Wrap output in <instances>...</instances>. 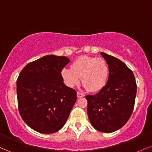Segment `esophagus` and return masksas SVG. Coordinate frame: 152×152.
<instances>
[{
  "instance_id": "1",
  "label": "esophagus",
  "mask_w": 152,
  "mask_h": 152,
  "mask_svg": "<svg viewBox=\"0 0 152 152\" xmlns=\"http://www.w3.org/2000/svg\"><path fill=\"white\" fill-rule=\"evenodd\" d=\"M83 96H84V95H83V94L79 93V92H77V97H78V98H83Z\"/></svg>"
}]
</instances>
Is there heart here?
<instances>
[{"label":"heart","mask_w":152,"mask_h":152,"mask_svg":"<svg viewBox=\"0 0 152 152\" xmlns=\"http://www.w3.org/2000/svg\"><path fill=\"white\" fill-rule=\"evenodd\" d=\"M64 83L69 88L81 82L91 93L101 91L107 85L109 78V66L102 58L82 56L75 59L71 69H64L61 72Z\"/></svg>","instance_id":"b5f03b06"}]
</instances>
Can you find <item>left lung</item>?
<instances>
[{"label": "left lung", "mask_w": 152, "mask_h": 152, "mask_svg": "<svg viewBox=\"0 0 152 152\" xmlns=\"http://www.w3.org/2000/svg\"><path fill=\"white\" fill-rule=\"evenodd\" d=\"M109 66V78L104 89L87 95V113L94 129L111 133L121 129L133 111L137 83L133 72L119 59L101 52Z\"/></svg>", "instance_id": "left-lung-1"}]
</instances>
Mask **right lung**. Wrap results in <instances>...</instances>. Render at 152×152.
Segmentation results:
<instances>
[{"label":"right lung","mask_w":152,"mask_h":152,"mask_svg":"<svg viewBox=\"0 0 152 152\" xmlns=\"http://www.w3.org/2000/svg\"><path fill=\"white\" fill-rule=\"evenodd\" d=\"M70 62L66 56H45L23 69L17 79L20 116L41 134H52L64 126L76 102V91L66 86L61 72Z\"/></svg>","instance_id":"1"}]
</instances>
